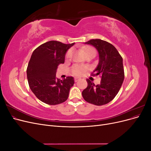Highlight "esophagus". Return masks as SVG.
Listing matches in <instances>:
<instances>
[{
  "instance_id": "esophagus-1",
  "label": "esophagus",
  "mask_w": 151,
  "mask_h": 151,
  "mask_svg": "<svg viewBox=\"0 0 151 151\" xmlns=\"http://www.w3.org/2000/svg\"><path fill=\"white\" fill-rule=\"evenodd\" d=\"M80 79H81V78H79V77H74V81H75V82L78 81H79Z\"/></svg>"
}]
</instances>
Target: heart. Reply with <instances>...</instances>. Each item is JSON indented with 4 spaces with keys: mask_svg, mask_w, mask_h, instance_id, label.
Segmentation results:
<instances>
[{
    "mask_svg": "<svg viewBox=\"0 0 151 151\" xmlns=\"http://www.w3.org/2000/svg\"><path fill=\"white\" fill-rule=\"evenodd\" d=\"M95 52V50L94 48H88V49L86 50L85 53H88V52ZM70 55H71V50H69L66 54L65 58L67 59L68 58L70 57ZM86 70H87L86 67L83 66V65H77V64L73 65L72 67V68H71L72 74L75 75V76H80L83 75L84 74V72H85L86 71Z\"/></svg>",
    "mask_w": 151,
    "mask_h": 151,
    "instance_id": "heart-1",
    "label": "heart"
}]
</instances>
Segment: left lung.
<instances>
[{
	"label": "left lung",
	"mask_w": 151,
	"mask_h": 151,
	"mask_svg": "<svg viewBox=\"0 0 151 151\" xmlns=\"http://www.w3.org/2000/svg\"><path fill=\"white\" fill-rule=\"evenodd\" d=\"M98 50L99 61L91 76L100 75V84L95 85L86 79L88 86L82 95L86 101L97 106L106 104L114 99L120 91L124 80L123 58L116 48L111 43L100 39L91 40L86 42Z\"/></svg>",
	"instance_id": "obj_1"
}]
</instances>
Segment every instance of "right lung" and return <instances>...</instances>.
<instances>
[{
  "instance_id": "right-lung-1",
  "label": "right lung",
  "mask_w": 151,
  "mask_h": 151,
  "mask_svg": "<svg viewBox=\"0 0 151 151\" xmlns=\"http://www.w3.org/2000/svg\"><path fill=\"white\" fill-rule=\"evenodd\" d=\"M64 44L57 41L41 45L32 53L27 67V78L29 88L40 101L50 105L65 102L74 78L68 76L63 80L56 78V71L64 63L67 50L74 45Z\"/></svg>"
}]
</instances>
